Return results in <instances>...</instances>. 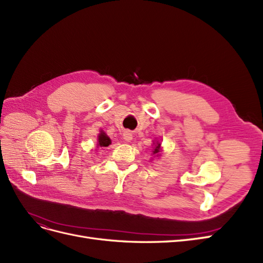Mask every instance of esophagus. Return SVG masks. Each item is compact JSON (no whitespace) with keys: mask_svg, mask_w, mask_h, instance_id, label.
Listing matches in <instances>:
<instances>
[{"mask_svg":"<svg viewBox=\"0 0 263 263\" xmlns=\"http://www.w3.org/2000/svg\"><path fill=\"white\" fill-rule=\"evenodd\" d=\"M124 139H125L126 141H130V140L133 139V135H132V133H129V132H125V133H124Z\"/></svg>","mask_w":263,"mask_h":263,"instance_id":"1","label":"esophagus"}]
</instances>
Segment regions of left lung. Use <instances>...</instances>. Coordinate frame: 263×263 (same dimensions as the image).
Returning a JSON list of instances; mask_svg holds the SVG:
<instances>
[{
  "label": "left lung",
  "instance_id": "left-lung-1",
  "mask_svg": "<svg viewBox=\"0 0 263 263\" xmlns=\"http://www.w3.org/2000/svg\"><path fill=\"white\" fill-rule=\"evenodd\" d=\"M159 150H160V144H159V142H157V146H156V148L154 150V154H158Z\"/></svg>",
  "mask_w": 263,
  "mask_h": 263
}]
</instances>
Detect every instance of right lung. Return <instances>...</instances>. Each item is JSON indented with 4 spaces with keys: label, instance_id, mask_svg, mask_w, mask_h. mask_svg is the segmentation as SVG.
Here are the masks:
<instances>
[{
    "label": "right lung",
    "instance_id": "right-lung-1",
    "mask_svg": "<svg viewBox=\"0 0 263 263\" xmlns=\"http://www.w3.org/2000/svg\"><path fill=\"white\" fill-rule=\"evenodd\" d=\"M98 140H99L98 145L100 147H107V146L110 145V139L106 136V134L103 133V132H101V134L99 135V139Z\"/></svg>",
    "mask_w": 263,
    "mask_h": 263
}]
</instances>
